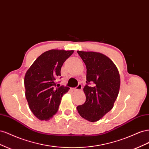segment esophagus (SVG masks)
<instances>
[{
    "label": "esophagus",
    "instance_id": "1",
    "mask_svg": "<svg viewBox=\"0 0 149 149\" xmlns=\"http://www.w3.org/2000/svg\"><path fill=\"white\" fill-rule=\"evenodd\" d=\"M82 89H83L82 84H79L77 86V87H76L74 89L76 90V91H81V90H82Z\"/></svg>",
    "mask_w": 149,
    "mask_h": 149
}]
</instances>
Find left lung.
I'll list each match as a JSON object with an SVG mask.
<instances>
[{
  "label": "left lung",
  "instance_id": "left-lung-1",
  "mask_svg": "<svg viewBox=\"0 0 149 149\" xmlns=\"http://www.w3.org/2000/svg\"><path fill=\"white\" fill-rule=\"evenodd\" d=\"M86 66V82L83 88L86 101L77 110L83 118L94 123L114 106L120 89V75L116 66L99 52L77 51ZM93 83L92 87L88 84Z\"/></svg>",
  "mask_w": 149,
  "mask_h": 149
}]
</instances>
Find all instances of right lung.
Listing matches in <instances>:
<instances>
[{"label":"right lung","mask_w":149,"mask_h":149,"mask_svg":"<svg viewBox=\"0 0 149 149\" xmlns=\"http://www.w3.org/2000/svg\"><path fill=\"white\" fill-rule=\"evenodd\" d=\"M74 50L50 49L42 53L26 71L25 97L31 111L38 119L48 120L57 112L63 95L70 88L56 84L64 62Z\"/></svg>","instance_id":"add662e5"}]
</instances>
